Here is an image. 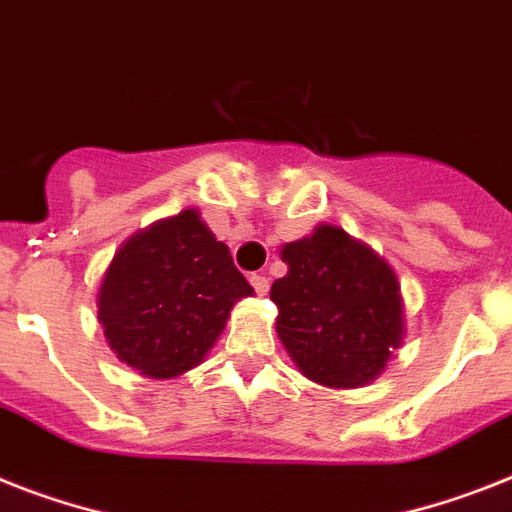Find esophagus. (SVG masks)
I'll list each match as a JSON object with an SVG mask.
<instances>
[{"instance_id": "obj_1", "label": "esophagus", "mask_w": 512, "mask_h": 512, "mask_svg": "<svg viewBox=\"0 0 512 512\" xmlns=\"http://www.w3.org/2000/svg\"><path fill=\"white\" fill-rule=\"evenodd\" d=\"M251 285L259 295L269 293V277H264V274H251Z\"/></svg>"}]
</instances>
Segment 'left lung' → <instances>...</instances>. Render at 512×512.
Instances as JSON below:
<instances>
[{
    "mask_svg": "<svg viewBox=\"0 0 512 512\" xmlns=\"http://www.w3.org/2000/svg\"><path fill=\"white\" fill-rule=\"evenodd\" d=\"M287 274L272 282L277 335L308 379L361 387L382 374L403 340L398 277L340 227L282 248Z\"/></svg>",
    "mask_w": 512,
    "mask_h": 512,
    "instance_id": "obj_1",
    "label": "left lung"
}]
</instances>
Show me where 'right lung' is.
I'll list each match as a JSON object with an SVG mask.
<instances>
[{"label": "right lung", "instance_id": "add662e5", "mask_svg": "<svg viewBox=\"0 0 512 512\" xmlns=\"http://www.w3.org/2000/svg\"><path fill=\"white\" fill-rule=\"evenodd\" d=\"M253 293L198 211L138 232L114 253L99 322L120 361L167 379L204 361L232 306Z\"/></svg>", "mask_w": 512, "mask_h": 512}]
</instances>
